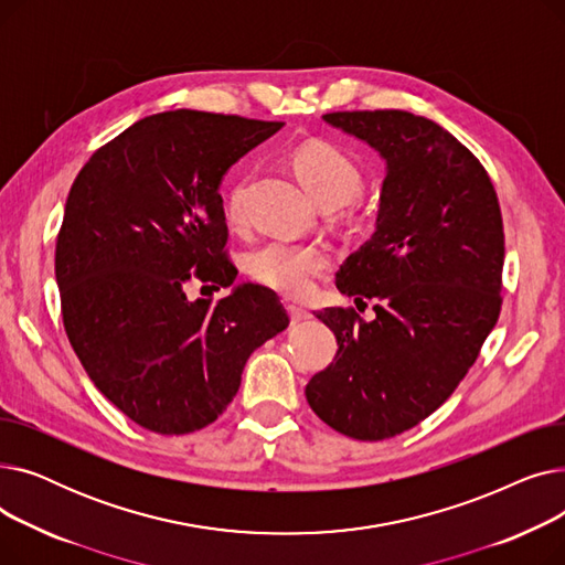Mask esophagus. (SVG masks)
<instances>
[{"instance_id": "34e87169", "label": "esophagus", "mask_w": 565, "mask_h": 565, "mask_svg": "<svg viewBox=\"0 0 565 565\" xmlns=\"http://www.w3.org/2000/svg\"><path fill=\"white\" fill-rule=\"evenodd\" d=\"M288 313H290V322H292V324H300V322L311 320V313H309L307 309H302V307L290 305V307H288Z\"/></svg>"}]
</instances>
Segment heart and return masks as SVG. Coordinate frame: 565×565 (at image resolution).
Wrapping results in <instances>:
<instances>
[{"mask_svg": "<svg viewBox=\"0 0 565 565\" xmlns=\"http://www.w3.org/2000/svg\"><path fill=\"white\" fill-rule=\"evenodd\" d=\"M292 169L318 205H339L362 188V171L345 151L330 141H307L292 153ZM247 178H237L226 196L228 217L241 215ZM332 265L322 243H298L273 237L247 256V273L263 286L290 298H302L313 281Z\"/></svg>", "mask_w": 565, "mask_h": 565, "instance_id": "heart-1", "label": "heart"}]
</instances>
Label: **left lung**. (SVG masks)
Returning a JSON list of instances; mask_svg holds the SVG:
<instances>
[{"mask_svg":"<svg viewBox=\"0 0 565 565\" xmlns=\"http://www.w3.org/2000/svg\"><path fill=\"white\" fill-rule=\"evenodd\" d=\"M324 121L373 146L387 175L375 233L337 273V288L354 302L375 300V318L352 307L316 313L339 350L309 380L307 401L352 439H390L456 392L494 328L499 199L479 158L430 118L364 109L330 111Z\"/></svg>","mask_w":565,"mask_h":565,"instance_id":"obj_1","label":"left lung"}]
</instances>
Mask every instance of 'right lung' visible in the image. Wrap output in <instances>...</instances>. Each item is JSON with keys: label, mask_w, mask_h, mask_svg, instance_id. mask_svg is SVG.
<instances>
[{"label": "right lung", "mask_w": 565, "mask_h": 565, "mask_svg": "<svg viewBox=\"0 0 565 565\" xmlns=\"http://www.w3.org/2000/svg\"><path fill=\"white\" fill-rule=\"evenodd\" d=\"M281 121L175 109L146 116L88 158L56 235L68 341L96 387L160 435L213 424L249 354L288 328L277 292L243 284L188 300L190 281L231 286L220 183Z\"/></svg>", "instance_id": "1"}]
</instances>
